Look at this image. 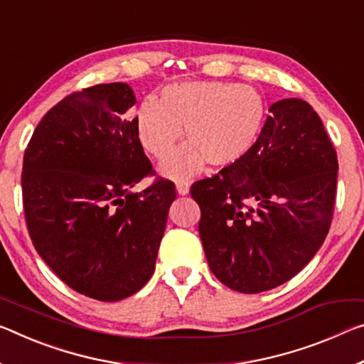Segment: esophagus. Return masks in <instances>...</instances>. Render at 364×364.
<instances>
[{
	"instance_id": "1",
	"label": "esophagus",
	"mask_w": 364,
	"mask_h": 364,
	"mask_svg": "<svg viewBox=\"0 0 364 364\" xmlns=\"http://www.w3.org/2000/svg\"><path fill=\"white\" fill-rule=\"evenodd\" d=\"M176 191L178 194H188L189 193V181H176Z\"/></svg>"
}]
</instances>
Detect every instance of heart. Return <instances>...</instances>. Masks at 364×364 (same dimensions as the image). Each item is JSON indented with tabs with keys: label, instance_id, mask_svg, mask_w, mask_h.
I'll list each match as a JSON object with an SVG mask.
<instances>
[{
	"label": "heart",
	"instance_id": "b5f03b06",
	"mask_svg": "<svg viewBox=\"0 0 364 364\" xmlns=\"http://www.w3.org/2000/svg\"><path fill=\"white\" fill-rule=\"evenodd\" d=\"M136 134L155 159H165L183 136L186 146L161 165L168 176H186L210 165H232L255 147L265 123L262 95L243 84L176 82L161 89L159 102L137 108Z\"/></svg>",
	"mask_w": 364,
	"mask_h": 364
}]
</instances>
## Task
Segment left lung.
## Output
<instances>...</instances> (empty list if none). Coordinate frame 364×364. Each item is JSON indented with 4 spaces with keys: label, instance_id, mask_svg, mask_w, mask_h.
I'll use <instances>...</instances> for the list:
<instances>
[{
    "label": "left lung",
    "instance_id": "left-lung-1",
    "mask_svg": "<svg viewBox=\"0 0 364 364\" xmlns=\"http://www.w3.org/2000/svg\"><path fill=\"white\" fill-rule=\"evenodd\" d=\"M269 112L255 147L189 191L209 267L240 293L295 277L324 243L336 204L337 152L319 114L299 99Z\"/></svg>",
    "mask_w": 364,
    "mask_h": 364
}]
</instances>
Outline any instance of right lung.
<instances>
[{
	"mask_svg": "<svg viewBox=\"0 0 364 364\" xmlns=\"http://www.w3.org/2000/svg\"><path fill=\"white\" fill-rule=\"evenodd\" d=\"M129 85L97 84L48 109L22 165L28 235L48 267L80 295L119 301L139 291L155 269L175 184L154 176L128 117Z\"/></svg>",
	"mask_w": 364,
	"mask_h": 364,
	"instance_id": "obj_1",
	"label": "right lung"
}]
</instances>
